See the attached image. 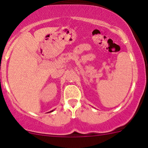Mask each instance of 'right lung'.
<instances>
[{
  "label": "right lung",
  "instance_id": "1",
  "mask_svg": "<svg viewBox=\"0 0 148 148\" xmlns=\"http://www.w3.org/2000/svg\"><path fill=\"white\" fill-rule=\"evenodd\" d=\"M50 112H53V110H52V111H50Z\"/></svg>",
  "mask_w": 148,
  "mask_h": 148
}]
</instances>
